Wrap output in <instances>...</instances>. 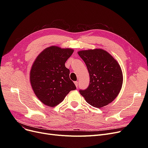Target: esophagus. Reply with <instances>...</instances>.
Segmentation results:
<instances>
[{
  "label": "esophagus",
  "instance_id": "34e87169",
  "mask_svg": "<svg viewBox=\"0 0 148 148\" xmlns=\"http://www.w3.org/2000/svg\"><path fill=\"white\" fill-rule=\"evenodd\" d=\"M74 84H75V86L77 87V88H78V86H79L78 82H74Z\"/></svg>",
  "mask_w": 148,
  "mask_h": 148
}]
</instances>
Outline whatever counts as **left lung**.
<instances>
[{
    "mask_svg": "<svg viewBox=\"0 0 148 148\" xmlns=\"http://www.w3.org/2000/svg\"><path fill=\"white\" fill-rule=\"evenodd\" d=\"M86 65L90 77L88 88L80 94L93 107L101 108L112 103L122 88L123 75L119 64L106 50L101 49L78 52Z\"/></svg>",
    "mask_w": 148,
    "mask_h": 148,
    "instance_id": "1",
    "label": "left lung"
}]
</instances>
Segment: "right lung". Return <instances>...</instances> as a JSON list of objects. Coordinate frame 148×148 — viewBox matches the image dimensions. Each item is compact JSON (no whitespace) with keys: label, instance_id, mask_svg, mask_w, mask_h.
Returning <instances> with one entry per match:
<instances>
[{"label":"right lung","instance_id":"add662e5","mask_svg":"<svg viewBox=\"0 0 148 148\" xmlns=\"http://www.w3.org/2000/svg\"><path fill=\"white\" fill-rule=\"evenodd\" d=\"M73 52L71 49L53 45L44 49L35 60L30 82L35 94L44 104L56 106L70 91L76 89L65 65Z\"/></svg>","mask_w":148,"mask_h":148}]
</instances>
